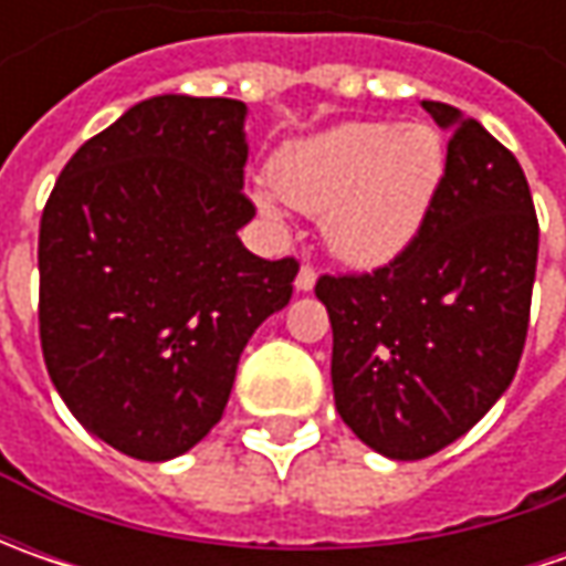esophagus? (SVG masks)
Returning <instances> with one entry per match:
<instances>
[{"instance_id":"34e87169","label":"esophagus","mask_w":566,"mask_h":566,"mask_svg":"<svg viewBox=\"0 0 566 566\" xmlns=\"http://www.w3.org/2000/svg\"><path fill=\"white\" fill-rule=\"evenodd\" d=\"M315 280H317V273L305 264L302 271L295 273V290H298V293H312V290H315Z\"/></svg>"}]
</instances>
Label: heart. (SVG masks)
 Here are the masks:
<instances>
[{
    "label": "heart",
    "mask_w": 566,
    "mask_h": 566,
    "mask_svg": "<svg viewBox=\"0 0 566 566\" xmlns=\"http://www.w3.org/2000/svg\"><path fill=\"white\" fill-rule=\"evenodd\" d=\"M447 147L431 125L343 122L286 144L271 164L276 195L321 213L327 249L353 268H384L416 242L444 182ZM276 217V198L258 191Z\"/></svg>",
    "instance_id": "b5f03b06"
}]
</instances>
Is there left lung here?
Instances as JSON below:
<instances>
[{
	"mask_svg": "<svg viewBox=\"0 0 566 566\" xmlns=\"http://www.w3.org/2000/svg\"><path fill=\"white\" fill-rule=\"evenodd\" d=\"M422 106L450 132L422 232L378 271L324 273L315 286L334 327L339 419L390 460L444 450L511 387L538 261L523 166L460 109Z\"/></svg>",
	"mask_w": 566,
	"mask_h": 566,
	"instance_id": "left-lung-1",
	"label": "left lung"
}]
</instances>
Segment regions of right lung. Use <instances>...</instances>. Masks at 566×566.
I'll return each instance as SVG.
<instances>
[{
	"instance_id": "1",
	"label": "right lung",
	"mask_w": 566,
	"mask_h": 566,
	"mask_svg": "<svg viewBox=\"0 0 566 566\" xmlns=\"http://www.w3.org/2000/svg\"><path fill=\"white\" fill-rule=\"evenodd\" d=\"M242 99L164 94L75 150L40 220V346L99 441L164 463L227 409L239 356L298 264L251 254Z\"/></svg>"
}]
</instances>
